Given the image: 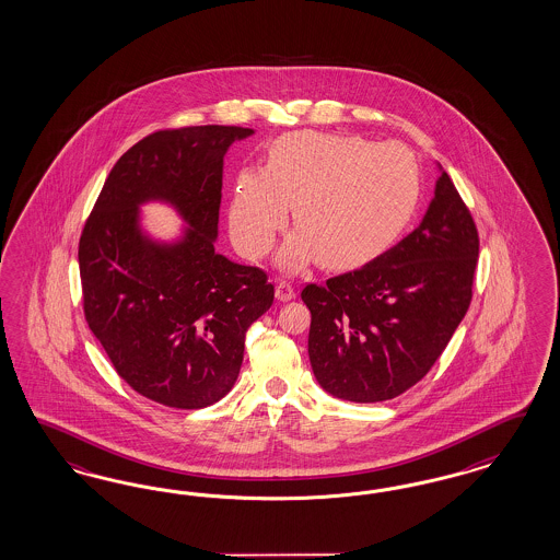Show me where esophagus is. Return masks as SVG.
Masks as SVG:
<instances>
[{
    "label": "esophagus",
    "instance_id": "esophagus-1",
    "mask_svg": "<svg viewBox=\"0 0 560 560\" xmlns=\"http://www.w3.org/2000/svg\"><path fill=\"white\" fill-rule=\"evenodd\" d=\"M275 295H277L279 302H288V300L295 298V289L285 279H279L277 288H275Z\"/></svg>",
    "mask_w": 560,
    "mask_h": 560
}]
</instances>
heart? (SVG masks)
I'll return each mask as SVG.
<instances>
[{
  "mask_svg": "<svg viewBox=\"0 0 560 560\" xmlns=\"http://www.w3.org/2000/svg\"><path fill=\"white\" fill-rule=\"evenodd\" d=\"M417 160L398 143L300 131L275 139L265 170L237 174L230 230L237 250L260 258L288 221L298 234L281 250L295 271L314 256L324 269H355L382 255L415 213Z\"/></svg>",
  "mask_w": 560,
  "mask_h": 560,
  "instance_id": "b5f03b06",
  "label": "heart"
}]
</instances>
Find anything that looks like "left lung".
<instances>
[{
    "label": "left lung",
    "mask_w": 560,
    "mask_h": 560,
    "mask_svg": "<svg viewBox=\"0 0 560 560\" xmlns=\"http://www.w3.org/2000/svg\"><path fill=\"white\" fill-rule=\"evenodd\" d=\"M478 230L447 172L421 225L357 271L307 283V353L324 390L382 402L421 382L472 302Z\"/></svg>",
    "instance_id": "left-lung-1"
}]
</instances>
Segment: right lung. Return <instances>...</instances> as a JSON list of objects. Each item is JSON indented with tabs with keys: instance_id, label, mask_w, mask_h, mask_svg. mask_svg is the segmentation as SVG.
<instances>
[{
	"instance_id": "obj_1",
	"label": "right lung",
	"mask_w": 560,
	"mask_h": 560,
	"mask_svg": "<svg viewBox=\"0 0 560 560\" xmlns=\"http://www.w3.org/2000/svg\"><path fill=\"white\" fill-rule=\"evenodd\" d=\"M253 129H162L122 153L80 236L85 323L115 372L170 408H205L232 390L246 330L272 305L267 272L215 253L228 148ZM164 198L191 228L172 247L136 228V205Z\"/></svg>"
}]
</instances>
